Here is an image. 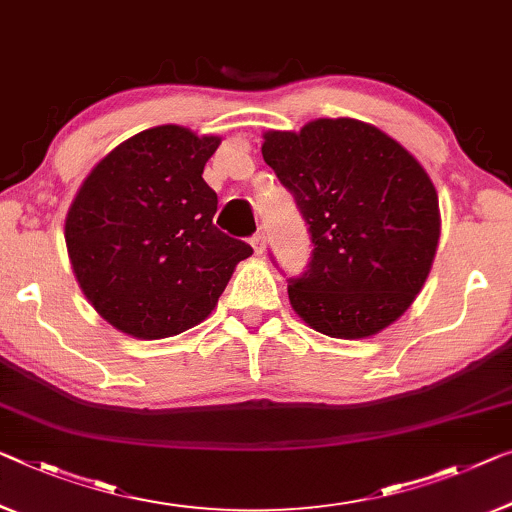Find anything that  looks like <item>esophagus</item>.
<instances>
[{
    "label": "esophagus",
    "mask_w": 512,
    "mask_h": 512,
    "mask_svg": "<svg viewBox=\"0 0 512 512\" xmlns=\"http://www.w3.org/2000/svg\"><path fill=\"white\" fill-rule=\"evenodd\" d=\"M250 246H253L255 255H262L266 250V236L262 232H255L253 236H250Z\"/></svg>",
    "instance_id": "34e87169"
}]
</instances>
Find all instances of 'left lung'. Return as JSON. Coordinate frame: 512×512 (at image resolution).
<instances>
[{
  "mask_svg": "<svg viewBox=\"0 0 512 512\" xmlns=\"http://www.w3.org/2000/svg\"><path fill=\"white\" fill-rule=\"evenodd\" d=\"M262 156L312 241L308 269L287 285L296 315L345 340L393 324L423 289L439 243V197L421 163L356 119L269 131Z\"/></svg>",
  "mask_w": 512,
  "mask_h": 512,
  "instance_id": "8db88e82",
  "label": "left lung"
}]
</instances>
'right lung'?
<instances>
[{"mask_svg": "<svg viewBox=\"0 0 512 512\" xmlns=\"http://www.w3.org/2000/svg\"><path fill=\"white\" fill-rule=\"evenodd\" d=\"M220 137L156 126L112 149L66 216L75 278L98 315L140 340L170 338L211 315L246 241L213 225L218 195L202 179Z\"/></svg>", "mask_w": 512, "mask_h": 512, "instance_id": "1", "label": "right lung"}]
</instances>
